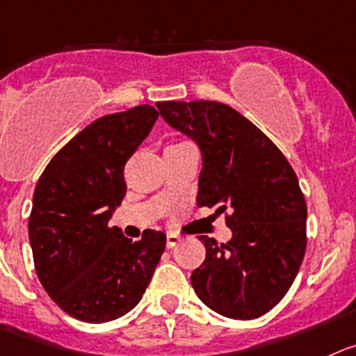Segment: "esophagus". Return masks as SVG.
<instances>
[{
    "mask_svg": "<svg viewBox=\"0 0 356 356\" xmlns=\"http://www.w3.org/2000/svg\"><path fill=\"white\" fill-rule=\"evenodd\" d=\"M179 242H181V237H179V235H175V234H168L167 235V248L168 249L175 248V245H177Z\"/></svg>",
    "mask_w": 356,
    "mask_h": 356,
    "instance_id": "obj_1",
    "label": "esophagus"
}]
</instances>
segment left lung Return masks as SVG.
I'll return each instance as SVG.
<instances>
[{
  "instance_id": "obj_1",
  "label": "left lung",
  "mask_w": 356,
  "mask_h": 356,
  "mask_svg": "<svg viewBox=\"0 0 356 356\" xmlns=\"http://www.w3.org/2000/svg\"><path fill=\"white\" fill-rule=\"evenodd\" d=\"M156 107L200 147L197 204L228 212L227 244L200 237L205 261L191 274L195 293L221 316H264L290 290L307 244V207L293 168L265 133L225 103Z\"/></svg>"
}]
</instances>
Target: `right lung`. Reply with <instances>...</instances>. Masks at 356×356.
Returning a JSON list of instances; mask_svg holds the SVG:
<instances>
[{
  "label": "right lung",
  "instance_id": "right-lung-1",
  "mask_svg": "<svg viewBox=\"0 0 356 356\" xmlns=\"http://www.w3.org/2000/svg\"><path fill=\"white\" fill-rule=\"evenodd\" d=\"M158 119L140 105L103 115L72 138L47 165L33 195L29 242L36 275L75 320L105 323L144 297L167 235L140 241L108 227L126 195L124 165Z\"/></svg>",
  "mask_w": 356,
  "mask_h": 356
}]
</instances>
